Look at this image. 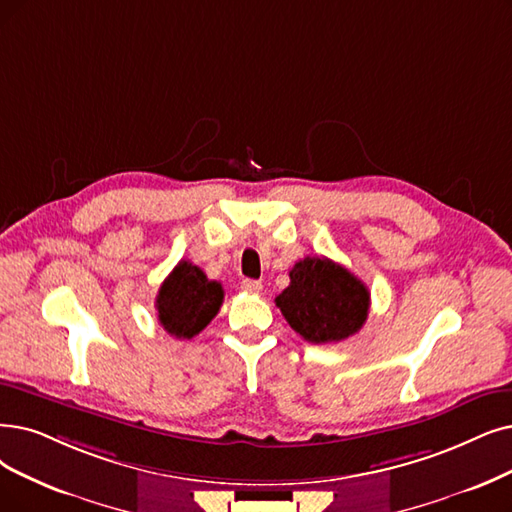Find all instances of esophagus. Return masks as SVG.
<instances>
[{"instance_id":"obj_1","label":"esophagus","mask_w":512,"mask_h":512,"mask_svg":"<svg viewBox=\"0 0 512 512\" xmlns=\"http://www.w3.org/2000/svg\"><path fill=\"white\" fill-rule=\"evenodd\" d=\"M241 288L245 292H250V294H258V292H262V283L256 281V279H243L241 281Z\"/></svg>"}]
</instances>
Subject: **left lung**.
Wrapping results in <instances>:
<instances>
[{
  "instance_id": "8db88e82",
  "label": "left lung",
  "mask_w": 512,
  "mask_h": 512,
  "mask_svg": "<svg viewBox=\"0 0 512 512\" xmlns=\"http://www.w3.org/2000/svg\"><path fill=\"white\" fill-rule=\"evenodd\" d=\"M275 304L292 330L306 342H340L357 334L370 311V292L342 264L306 256L290 271V285Z\"/></svg>"
}]
</instances>
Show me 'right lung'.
<instances>
[{"instance_id": "right-lung-1", "label": "right lung", "mask_w": 512, "mask_h": 512, "mask_svg": "<svg viewBox=\"0 0 512 512\" xmlns=\"http://www.w3.org/2000/svg\"><path fill=\"white\" fill-rule=\"evenodd\" d=\"M222 298L218 281H210L193 262L180 260L159 288L157 319L168 334L189 340L216 317Z\"/></svg>"}]
</instances>
